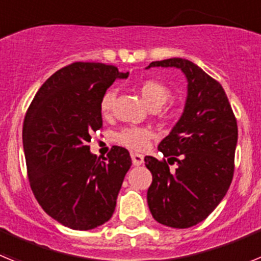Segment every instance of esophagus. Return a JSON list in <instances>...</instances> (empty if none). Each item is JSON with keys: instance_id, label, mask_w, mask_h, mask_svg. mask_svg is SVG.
I'll return each instance as SVG.
<instances>
[{"instance_id": "1", "label": "esophagus", "mask_w": 261, "mask_h": 261, "mask_svg": "<svg viewBox=\"0 0 261 261\" xmlns=\"http://www.w3.org/2000/svg\"><path fill=\"white\" fill-rule=\"evenodd\" d=\"M130 158H132V163L135 166H141L144 163V155L138 153H130Z\"/></svg>"}]
</instances>
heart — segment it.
<instances>
[{
    "label": "heart",
    "instance_id": "1",
    "mask_svg": "<svg viewBox=\"0 0 261 261\" xmlns=\"http://www.w3.org/2000/svg\"><path fill=\"white\" fill-rule=\"evenodd\" d=\"M140 93L147 106L151 110H159L165 106L167 100L171 96L170 89L162 82L154 80L144 81L140 85ZM115 93L112 90L106 91L105 95L100 99V112L103 116H107L110 114L112 103H114ZM151 138V132L146 128H125L117 135V141L121 145L135 149V150H142L149 145Z\"/></svg>",
    "mask_w": 261,
    "mask_h": 261
}]
</instances>
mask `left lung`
<instances>
[{
  "label": "left lung",
  "instance_id": "obj_1",
  "mask_svg": "<svg viewBox=\"0 0 261 261\" xmlns=\"http://www.w3.org/2000/svg\"><path fill=\"white\" fill-rule=\"evenodd\" d=\"M180 69L187 80L181 116L159 142L167 161L145 156L153 175L147 205L156 222L187 229L204 221L229 190L234 174L238 126L225 90L200 66L186 59L153 61L150 68ZM177 162L171 173L168 163Z\"/></svg>",
  "mask_w": 261,
  "mask_h": 261
}]
</instances>
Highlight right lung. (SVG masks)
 I'll return each instance as SVG.
<instances>
[{
    "label": "right lung",
    "mask_w": 261,
    "mask_h": 261,
    "mask_svg": "<svg viewBox=\"0 0 261 261\" xmlns=\"http://www.w3.org/2000/svg\"><path fill=\"white\" fill-rule=\"evenodd\" d=\"M128 75L100 62H74L45 81L27 111L23 149L31 190L45 213L69 229H95L116 208L132 166L129 151L114 146L100 161L89 142L103 125L100 99Z\"/></svg>",
    "instance_id": "1"
}]
</instances>
